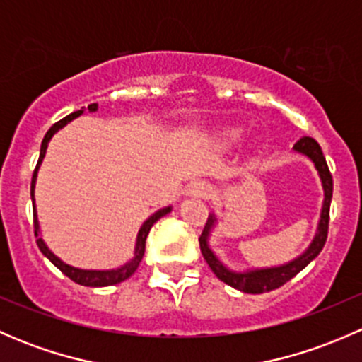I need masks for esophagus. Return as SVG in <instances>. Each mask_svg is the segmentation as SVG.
<instances>
[{
    "label": "esophagus",
    "instance_id": "1",
    "mask_svg": "<svg viewBox=\"0 0 362 362\" xmlns=\"http://www.w3.org/2000/svg\"><path fill=\"white\" fill-rule=\"evenodd\" d=\"M211 194V185L204 180H196L189 185L187 196L192 198H208Z\"/></svg>",
    "mask_w": 362,
    "mask_h": 362
}]
</instances>
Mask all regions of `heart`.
<instances>
[{
    "instance_id": "heart-1",
    "label": "heart",
    "mask_w": 362,
    "mask_h": 362,
    "mask_svg": "<svg viewBox=\"0 0 362 362\" xmlns=\"http://www.w3.org/2000/svg\"><path fill=\"white\" fill-rule=\"evenodd\" d=\"M238 134H240L238 127H229V129L224 131V136L229 138V140H235V138H238Z\"/></svg>"
}]
</instances>
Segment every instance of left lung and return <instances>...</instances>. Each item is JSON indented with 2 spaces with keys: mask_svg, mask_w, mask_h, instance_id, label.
<instances>
[{
  "mask_svg": "<svg viewBox=\"0 0 362 362\" xmlns=\"http://www.w3.org/2000/svg\"><path fill=\"white\" fill-rule=\"evenodd\" d=\"M294 152L306 156V158L312 160L317 173H319L320 184H322L324 191L322 210H320V218L319 224H317L315 236H313L308 249L303 252L301 255H298L293 261L280 266L235 272V269L228 268L210 247L211 229L217 226V217H215V214L208 215L206 226H204L202 236H199V249H202L204 261L208 262V266H210L211 272L215 273V276H217L218 280H222L224 284H228V286L242 291V293L262 294L269 293V291L273 289H279L280 286H284V284L289 282L293 276L298 275L303 268H306V266L320 254L324 243H326L327 228H329V204L331 198H333V177H331L329 168H327L326 158H324L322 151H320V145L317 144L313 138L303 136L301 140H298V144L294 145Z\"/></svg>",
  "mask_w": 362,
  "mask_h": 362,
  "instance_id": "obj_1",
  "label": "left lung"
}]
</instances>
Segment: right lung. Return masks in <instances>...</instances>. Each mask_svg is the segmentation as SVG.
Returning <instances> with one entry per match:
<instances>
[{"instance_id": "right-lung-1", "label": "right lung", "mask_w": 362, "mask_h": 362, "mask_svg": "<svg viewBox=\"0 0 362 362\" xmlns=\"http://www.w3.org/2000/svg\"><path fill=\"white\" fill-rule=\"evenodd\" d=\"M87 110H89V112H96L98 110V103L89 105V107H87ZM82 113H83V108H82V110H78V112L69 113V115L64 117V119H61L59 122L54 124V126L50 127L49 131H47L45 138H43V141H42V147H40V159H38V164H36L35 173H33V180H31V202H33V218H35L36 245H38V249L42 250V254L45 255V257L49 259V261L52 262V264L56 266V268H59L61 272H63L64 275L68 276V279H71L73 282L80 284V286H86V287L115 286V284H120V282H124V280H126V279H129V276L133 275L134 272H136L138 266H140V262H141V259H144L145 240H147L148 231H151L152 226H154L160 217H164V215H166V214H170L171 206L160 208V210L156 211V214H152L151 217H148L147 221H145L144 224H141L140 231H138V235H136V243H134V257L131 259V261H127L126 264L119 266V268H113V269H82V268H75V266H69L64 261H61V259L57 257V255L54 254V252L50 250L49 247H47V243L43 242L42 235H40V222H38V215H36V204H35L36 177H38L40 164H42L43 158H45L47 147H49V141L52 140L54 134H56L59 129H63V127L66 126V124L71 122L73 119H76V117L82 115Z\"/></svg>"}]
</instances>
